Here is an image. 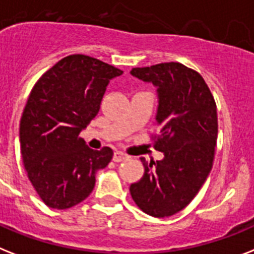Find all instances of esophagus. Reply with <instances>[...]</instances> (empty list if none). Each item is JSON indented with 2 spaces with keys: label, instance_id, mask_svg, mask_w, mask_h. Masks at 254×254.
Here are the masks:
<instances>
[{
  "label": "esophagus",
  "instance_id": "obj_1",
  "mask_svg": "<svg viewBox=\"0 0 254 254\" xmlns=\"http://www.w3.org/2000/svg\"><path fill=\"white\" fill-rule=\"evenodd\" d=\"M129 159V156L127 155V154H124V152L121 151H116L115 154H113V160L115 162H124V160H127Z\"/></svg>",
  "mask_w": 254,
  "mask_h": 254
}]
</instances>
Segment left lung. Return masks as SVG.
I'll return each mask as SVG.
<instances>
[{
  "mask_svg": "<svg viewBox=\"0 0 254 254\" xmlns=\"http://www.w3.org/2000/svg\"><path fill=\"white\" fill-rule=\"evenodd\" d=\"M130 74L158 87L160 130L152 141L164 154L156 162L141 158L145 174L130 185L131 198L148 215L171 216L190 203L213 168L215 100L201 74L180 63L134 67Z\"/></svg>",
  "mask_w": 254,
  "mask_h": 254,
  "instance_id": "left-lung-1",
  "label": "left lung"
}]
</instances>
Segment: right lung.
Here are the masks:
<instances>
[{"instance_id": "right-lung-1", "label": "right lung", "mask_w": 254, "mask_h": 254, "mask_svg": "<svg viewBox=\"0 0 254 254\" xmlns=\"http://www.w3.org/2000/svg\"><path fill=\"white\" fill-rule=\"evenodd\" d=\"M123 70L84 55H70L31 90L20 119V152L28 180L45 205L69 209L90 195L96 171L112 148L92 150L79 137L98 115L103 95Z\"/></svg>"}]
</instances>
